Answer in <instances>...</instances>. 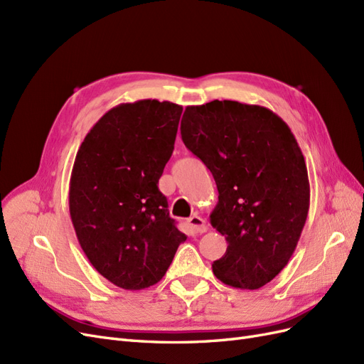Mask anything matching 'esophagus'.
Instances as JSON below:
<instances>
[{
    "instance_id": "esophagus-1",
    "label": "esophagus",
    "mask_w": 364,
    "mask_h": 364,
    "mask_svg": "<svg viewBox=\"0 0 364 364\" xmlns=\"http://www.w3.org/2000/svg\"><path fill=\"white\" fill-rule=\"evenodd\" d=\"M188 225H190L193 232H196V234H203V232H206V229H208L206 222H205V220H203L202 217H199V215L190 217V218H188Z\"/></svg>"
}]
</instances>
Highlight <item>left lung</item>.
<instances>
[{
	"label": "left lung",
	"instance_id": "obj_1",
	"mask_svg": "<svg viewBox=\"0 0 364 364\" xmlns=\"http://www.w3.org/2000/svg\"><path fill=\"white\" fill-rule=\"evenodd\" d=\"M181 135L218 190L209 218L228 249L214 274L235 289L262 287L287 266L310 208L294 135L270 109L230 100L186 107Z\"/></svg>",
	"mask_w": 364,
	"mask_h": 364
}]
</instances>
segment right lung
I'll list each match as a JSON object with an SVG mask.
<instances>
[{"instance_id":"add662e5","label":"right lung","mask_w":364,"mask_h":364,"mask_svg":"<svg viewBox=\"0 0 364 364\" xmlns=\"http://www.w3.org/2000/svg\"><path fill=\"white\" fill-rule=\"evenodd\" d=\"M181 114L170 102L118 105L77 151L70 181L77 240L95 270L124 290L159 282L186 240L158 188Z\"/></svg>"}]
</instances>
